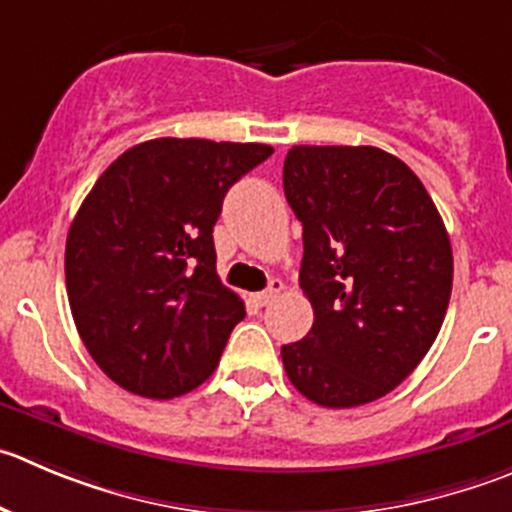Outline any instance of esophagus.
<instances>
[{
  "instance_id": "esophagus-1",
  "label": "esophagus",
  "mask_w": 512,
  "mask_h": 512,
  "mask_svg": "<svg viewBox=\"0 0 512 512\" xmlns=\"http://www.w3.org/2000/svg\"><path fill=\"white\" fill-rule=\"evenodd\" d=\"M281 291H284V284H281V279H271L269 289L259 291V294H253V301H256L259 306H266V304H271V301H274L276 296L281 294Z\"/></svg>"
}]
</instances>
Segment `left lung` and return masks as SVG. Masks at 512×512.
Returning a JSON list of instances; mask_svg holds the SVG:
<instances>
[{
    "mask_svg": "<svg viewBox=\"0 0 512 512\" xmlns=\"http://www.w3.org/2000/svg\"><path fill=\"white\" fill-rule=\"evenodd\" d=\"M284 193L304 226L299 286L314 309L284 344L289 382L321 407L374 402L405 382L440 334L452 246L430 193L372 145H294Z\"/></svg>",
    "mask_w": 512,
    "mask_h": 512,
    "instance_id": "8db88e82",
    "label": "left lung"
}]
</instances>
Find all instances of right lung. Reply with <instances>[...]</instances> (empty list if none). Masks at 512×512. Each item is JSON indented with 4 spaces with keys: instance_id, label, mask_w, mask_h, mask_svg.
Returning a JSON list of instances; mask_svg holds the SVG:
<instances>
[{
    "instance_id": "obj_1",
    "label": "right lung",
    "mask_w": 512,
    "mask_h": 512,
    "mask_svg": "<svg viewBox=\"0 0 512 512\" xmlns=\"http://www.w3.org/2000/svg\"><path fill=\"white\" fill-rule=\"evenodd\" d=\"M271 153L158 138L97 178L67 233L65 279L77 332L115 384L173 399L211 377L246 316L216 274L213 226L228 188Z\"/></svg>"
}]
</instances>
